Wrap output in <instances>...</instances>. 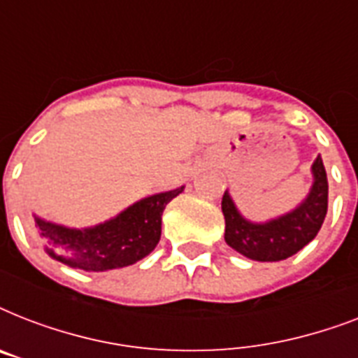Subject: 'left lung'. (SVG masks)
<instances>
[{
    "label": "left lung",
    "instance_id": "obj_1",
    "mask_svg": "<svg viewBox=\"0 0 358 358\" xmlns=\"http://www.w3.org/2000/svg\"><path fill=\"white\" fill-rule=\"evenodd\" d=\"M312 187L299 206L292 212L269 219L266 223H255L239 213L229 191H224V241L256 262L286 260L299 252L305 245L316 238L327 215V173L322 157L317 156L312 163Z\"/></svg>",
    "mask_w": 358,
    "mask_h": 358
}]
</instances>
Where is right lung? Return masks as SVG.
Instances as JSON below:
<instances>
[{"instance_id":"obj_1","label":"right lung","mask_w":358,"mask_h":358,"mask_svg":"<svg viewBox=\"0 0 358 358\" xmlns=\"http://www.w3.org/2000/svg\"><path fill=\"white\" fill-rule=\"evenodd\" d=\"M182 191L184 185L145 196L119 215L87 229H70L33 215L36 234L48 255L64 266L96 273L120 269L156 249L162 238L163 210Z\"/></svg>"}]
</instances>
